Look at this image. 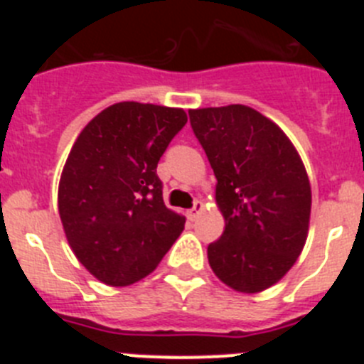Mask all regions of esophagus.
<instances>
[{"label":"esophagus","mask_w":364,"mask_h":364,"mask_svg":"<svg viewBox=\"0 0 364 364\" xmlns=\"http://www.w3.org/2000/svg\"><path fill=\"white\" fill-rule=\"evenodd\" d=\"M202 210H204V204H202V200H195V204H193V208L188 211L189 220H195V218H197L198 215L202 213Z\"/></svg>","instance_id":"obj_1"}]
</instances>
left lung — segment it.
<instances>
[{
	"mask_svg": "<svg viewBox=\"0 0 364 364\" xmlns=\"http://www.w3.org/2000/svg\"><path fill=\"white\" fill-rule=\"evenodd\" d=\"M189 122L217 176L226 220L208 246L211 269L233 290L259 294L284 277L306 242V169L290 138L255 109H191Z\"/></svg>",
	"mask_w": 364,
	"mask_h": 364,
	"instance_id": "obj_1",
	"label": "left lung"
}]
</instances>
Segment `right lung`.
Masks as SVG:
<instances>
[{
    "label": "right lung",
    "instance_id": "add662e5",
    "mask_svg": "<svg viewBox=\"0 0 364 364\" xmlns=\"http://www.w3.org/2000/svg\"><path fill=\"white\" fill-rule=\"evenodd\" d=\"M186 122L182 109L120 102L76 138L58 210L74 255L98 281H140L184 230L186 218L164 204L156 166Z\"/></svg>",
    "mask_w": 364,
    "mask_h": 364
}]
</instances>
